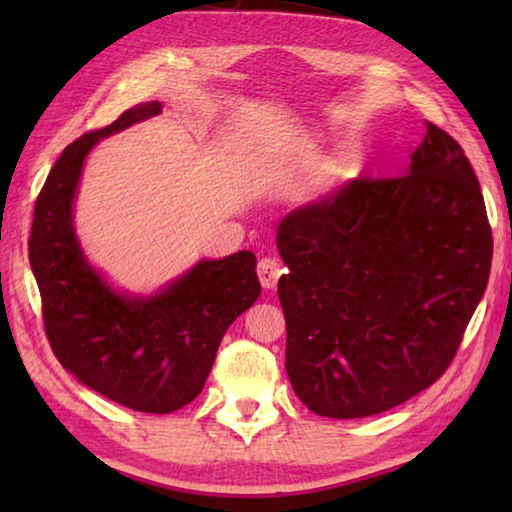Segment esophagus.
<instances>
[{"label":"esophagus","instance_id":"1","mask_svg":"<svg viewBox=\"0 0 512 512\" xmlns=\"http://www.w3.org/2000/svg\"><path fill=\"white\" fill-rule=\"evenodd\" d=\"M282 273H284V268L280 262H277V259H273V257L259 259L257 275H259V282H262L264 289H275V284H277V280H280Z\"/></svg>","mask_w":512,"mask_h":512}]
</instances>
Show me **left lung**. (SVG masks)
<instances>
[{"instance_id":"1","label":"left lung","mask_w":512,"mask_h":512,"mask_svg":"<svg viewBox=\"0 0 512 512\" xmlns=\"http://www.w3.org/2000/svg\"><path fill=\"white\" fill-rule=\"evenodd\" d=\"M277 248L293 391L348 420L443 377L488 287L492 230L461 144L427 121L402 176L354 178L298 207Z\"/></svg>"}]
</instances>
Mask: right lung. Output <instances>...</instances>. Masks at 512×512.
<instances>
[{"label": "right lung", "instance_id": "obj_1", "mask_svg": "<svg viewBox=\"0 0 512 512\" xmlns=\"http://www.w3.org/2000/svg\"><path fill=\"white\" fill-rule=\"evenodd\" d=\"M160 110L158 101L135 106L69 144L40 189L29 237L56 359L92 391L142 413L178 411L203 391L225 329L262 291L248 250L203 259L151 298L119 296L83 257L72 203L85 155L101 137Z\"/></svg>", "mask_w": 512, "mask_h": 512}]
</instances>
